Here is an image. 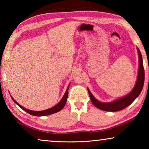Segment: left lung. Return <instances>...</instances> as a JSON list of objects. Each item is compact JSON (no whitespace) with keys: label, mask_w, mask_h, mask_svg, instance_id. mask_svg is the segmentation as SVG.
Listing matches in <instances>:
<instances>
[{"label":"left lung","mask_w":149,"mask_h":149,"mask_svg":"<svg viewBox=\"0 0 149 149\" xmlns=\"http://www.w3.org/2000/svg\"><path fill=\"white\" fill-rule=\"evenodd\" d=\"M138 53H139V73L137 81L132 91L129 95L125 96L121 99L114 100V101L111 102H101L97 100L95 98L93 97L90 91L88 89L89 95L90 97L91 100L93 104L96 107L99 108L100 110L104 111H109V112H116L121 110H123L127 107L128 106L130 105L134 101L136 98H137L143 89V85H144L145 81V71L144 67H143V58L142 55L141 54V52L139 49Z\"/></svg>","instance_id":"obj_1"}]
</instances>
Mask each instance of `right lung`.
I'll return each instance as SVG.
<instances>
[{
    "mask_svg": "<svg viewBox=\"0 0 149 149\" xmlns=\"http://www.w3.org/2000/svg\"><path fill=\"white\" fill-rule=\"evenodd\" d=\"M69 86H70V85H69ZM69 86H68V89L66 90V91H65V93L64 97H62V100H60L59 103H58L56 105H55L54 107L49 108V109L42 110V111H33V110H27V109H26V108L22 107L21 105H19L18 103H17L16 101V100H14V99L12 97V100H14V102L16 103V104L18 105L19 107L22 108V109H23L24 110L26 111V112H27V113H29V114H31L32 116H43L50 115V114H54V113L59 112V111L61 110L62 108L64 107L65 103H66V100H67V99H68V95Z\"/></svg>",
    "mask_w": 149,
    "mask_h": 149,
    "instance_id": "right-lung-1",
    "label": "right lung"
}]
</instances>
